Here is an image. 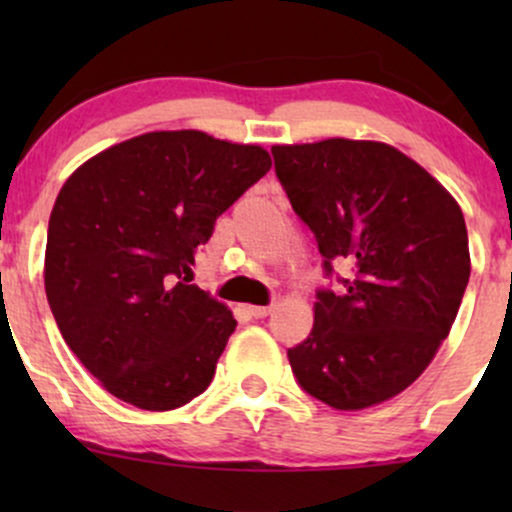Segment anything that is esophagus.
I'll return each mask as SVG.
<instances>
[{"instance_id":"obj_1","label":"esophagus","mask_w":512,"mask_h":512,"mask_svg":"<svg viewBox=\"0 0 512 512\" xmlns=\"http://www.w3.org/2000/svg\"><path fill=\"white\" fill-rule=\"evenodd\" d=\"M248 313L252 317H257V320H260V317H267L269 313H272V308H269V305H250Z\"/></svg>"}]
</instances>
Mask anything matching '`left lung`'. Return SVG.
<instances>
[{
	"label": "left lung",
	"instance_id": "left-lung-1",
	"mask_svg": "<svg viewBox=\"0 0 512 512\" xmlns=\"http://www.w3.org/2000/svg\"><path fill=\"white\" fill-rule=\"evenodd\" d=\"M291 207L342 291H320L308 339L289 349L308 395L339 411L387 402L450 334L469 281L460 204L414 158L368 139L272 146Z\"/></svg>",
	"mask_w": 512,
	"mask_h": 512
}]
</instances>
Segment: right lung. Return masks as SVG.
I'll return each instance as SVG.
<instances>
[{"mask_svg": "<svg viewBox=\"0 0 512 512\" xmlns=\"http://www.w3.org/2000/svg\"><path fill=\"white\" fill-rule=\"evenodd\" d=\"M269 168L257 144L166 129L110 146L64 182L45 293L64 342L110 395L170 411L207 390L236 320L187 281L216 219Z\"/></svg>", "mask_w": 512, "mask_h": 512, "instance_id": "add662e5", "label": "right lung"}]
</instances>
